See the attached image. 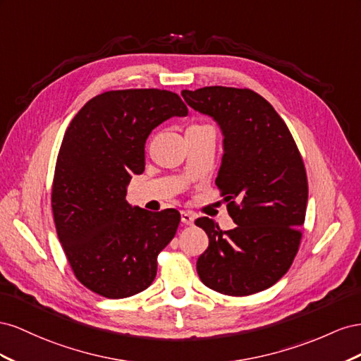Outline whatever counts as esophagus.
<instances>
[{
  "mask_svg": "<svg viewBox=\"0 0 361 361\" xmlns=\"http://www.w3.org/2000/svg\"><path fill=\"white\" fill-rule=\"evenodd\" d=\"M181 222L186 225H192L195 222V216L189 212H181Z\"/></svg>",
  "mask_w": 361,
  "mask_h": 361,
  "instance_id": "obj_1",
  "label": "esophagus"
}]
</instances>
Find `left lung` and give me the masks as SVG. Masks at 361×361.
Masks as SVG:
<instances>
[{
  "mask_svg": "<svg viewBox=\"0 0 361 361\" xmlns=\"http://www.w3.org/2000/svg\"><path fill=\"white\" fill-rule=\"evenodd\" d=\"M193 110L210 116L224 136L216 177L235 228L195 221L209 235L197 271L212 290L246 296L269 289L289 271L301 242L308 188L296 143L275 109L250 89L183 90Z\"/></svg>",
  "mask_w": 361,
  "mask_h": 361,
  "instance_id": "8db88e82",
  "label": "left lung"
}]
</instances>
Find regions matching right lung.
<instances>
[{"mask_svg": "<svg viewBox=\"0 0 361 361\" xmlns=\"http://www.w3.org/2000/svg\"><path fill=\"white\" fill-rule=\"evenodd\" d=\"M169 90L127 89L97 95L65 133L51 205L59 240L77 280L110 300L151 286L157 255L177 233L175 209L148 212L128 204L131 175L145 171V142L172 116H188Z\"/></svg>", "mask_w": 361, "mask_h": 361, "instance_id": "right-lung-1", "label": "right lung"}]
</instances>
